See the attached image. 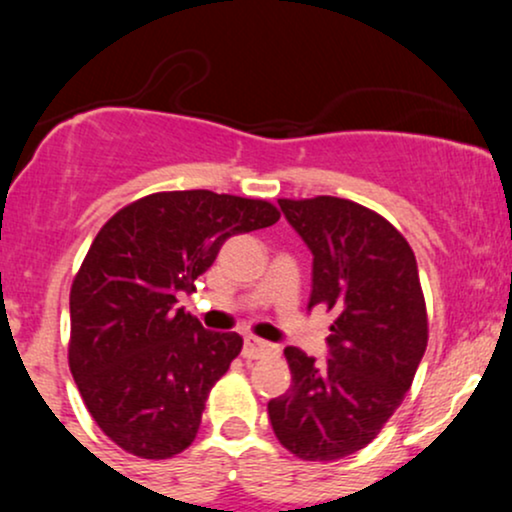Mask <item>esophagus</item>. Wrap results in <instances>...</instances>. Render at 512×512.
Wrapping results in <instances>:
<instances>
[{
	"mask_svg": "<svg viewBox=\"0 0 512 512\" xmlns=\"http://www.w3.org/2000/svg\"><path fill=\"white\" fill-rule=\"evenodd\" d=\"M267 354H276V346L264 342V339H257V337H248L245 339V346H243V356L245 358H262Z\"/></svg>",
	"mask_w": 512,
	"mask_h": 512,
	"instance_id": "1",
	"label": "esophagus"
}]
</instances>
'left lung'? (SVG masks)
Here are the masks:
<instances>
[{
	"label": "left lung",
	"mask_w": 512,
	"mask_h": 512,
	"mask_svg": "<svg viewBox=\"0 0 512 512\" xmlns=\"http://www.w3.org/2000/svg\"><path fill=\"white\" fill-rule=\"evenodd\" d=\"M313 252L308 308L334 313L330 358L286 346L291 387L267 404L279 443L308 462H334L383 431L414 383L428 344L416 257L378 211L342 197L279 199Z\"/></svg>",
	"instance_id": "8db88e82"
}]
</instances>
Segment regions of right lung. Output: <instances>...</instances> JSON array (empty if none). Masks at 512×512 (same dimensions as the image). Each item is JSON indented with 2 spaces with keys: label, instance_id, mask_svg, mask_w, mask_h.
Returning a JSON list of instances; mask_svg holds the SVG:
<instances>
[{
  "label": "right lung",
  "instance_id": "1",
  "mask_svg": "<svg viewBox=\"0 0 512 512\" xmlns=\"http://www.w3.org/2000/svg\"><path fill=\"white\" fill-rule=\"evenodd\" d=\"M267 199L211 190L154 192L93 238L69 291V368L98 428L129 455L190 448L216 380L243 349L178 308L221 245L279 221Z\"/></svg>",
  "mask_w": 512,
  "mask_h": 512
}]
</instances>
